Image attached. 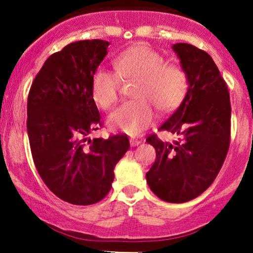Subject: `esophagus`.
Instances as JSON below:
<instances>
[{
  "label": "esophagus",
  "mask_w": 253,
  "mask_h": 253,
  "mask_svg": "<svg viewBox=\"0 0 253 253\" xmlns=\"http://www.w3.org/2000/svg\"><path fill=\"white\" fill-rule=\"evenodd\" d=\"M129 143H131L132 147H134V146H138V144L141 143V141H138V139L131 138V139H129Z\"/></svg>",
  "instance_id": "1"
}]
</instances>
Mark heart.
Instances as JSON below:
<instances>
[{
	"mask_svg": "<svg viewBox=\"0 0 253 253\" xmlns=\"http://www.w3.org/2000/svg\"><path fill=\"white\" fill-rule=\"evenodd\" d=\"M115 73L100 68L91 79V94L100 107L109 110L119 101L122 82H136L129 101L110 116L114 129L131 136L141 133L154 121L153 106L168 114L178 109L189 89L186 70L166 59L146 44H137L121 51L112 61Z\"/></svg>",
	"mask_w": 253,
	"mask_h": 253,
	"instance_id": "b5f03b06",
	"label": "heart"
}]
</instances>
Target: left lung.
<instances>
[{"mask_svg":"<svg viewBox=\"0 0 253 253\" xmlns=\"http://www.w3.org/2000/svg\"><path fill=\"white\" fill-rule=\"evenodd\" d=\"M173 50L189 77L186 96L159 129L180 136L173 144L151 134L156 162L146 174L152 192L168 203L195 199L212 184L230 147L231 105L227 85L207 51L188 43Z\"/></svg>","mask_w":253,"mask_h":253,"instance_id":"left-lung-1","label":"left lung"}]
</instances>
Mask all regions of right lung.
Here are the masks:
<instances>
[{"label":"right lung","mask_w":253,"mask_h":253,"mask_svg":"<svg viewBox=\"0 0 253 253\" xmlns=\"http://www.w3.org/2000/svg\"><path fill=\"white\" fill-rule=\"evenodd\" d=\"M109 44L79 41L51 54L28 94L27 131L37 170L51 193L74 205L109 194L115 166L129 148L126 134L90 138L102 125L91 79Z\"/></svg>","instance_id":"add662e5"}]
</instances>
